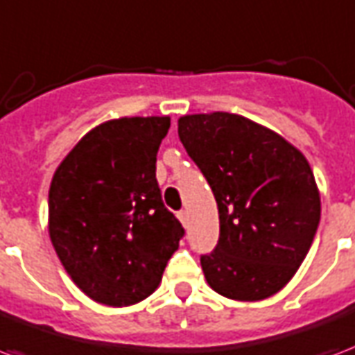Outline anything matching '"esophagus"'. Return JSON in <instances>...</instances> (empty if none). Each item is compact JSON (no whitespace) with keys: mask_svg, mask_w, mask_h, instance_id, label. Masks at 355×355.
<instances>
[{"mask_svg":"<svg viewBox=\"0 0 355 355\" xmlns=\"http://www.w3.org/2000/svg\"><path fill=\"white\" fill-rule=\"evenodd\" d=\"M178 218H180V220H181V225L185 226V228H189V225H191V223H189V211H185V209H181V211L178 213Z\"/></svg>","mask_w":355,"mask_h":355,"instance_id":"obj_1","label":"esophagus"}]
</instances>
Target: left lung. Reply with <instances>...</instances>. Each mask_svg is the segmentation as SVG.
<instances>
[{
  "instance_id": "obj_1",
  "label": "left lung",
  "mask_w": 355,
  "mask_h": 355,
  "mask_svg": "<svg viewBox=\"0 0 355 355\" xmlns=\"http://www.w3.org/2000/svg\"><path fill=\"white\" fill-rule=\"evenodd\" d=\"M178 135L217 200L218 243L200 258L207 284L236 301L277 294L305 260L320 223L305 155L275 130L228 112L180 117Z\"/></svg>"
}]
</instances>
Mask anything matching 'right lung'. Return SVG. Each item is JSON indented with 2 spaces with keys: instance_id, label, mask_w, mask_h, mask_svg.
<instances>
[{
  "instance_id": "obj_1",
  "label": "right lung",
  "mask_w": 355,
  "mask_h": 355,
  "mask_svg": "<svg viewBox=\"0 0 355 355\" xmlns=\"http://www.w3.org/2000/svg\"><path fill=\"white\" fill-rule=\"evenodd\" d=\"M170 117H119L92 129L55 170L48 232L65 271L87 297L129 307L159 286L183 226L155 178Z\"/></svg>"
}]
</instances>
